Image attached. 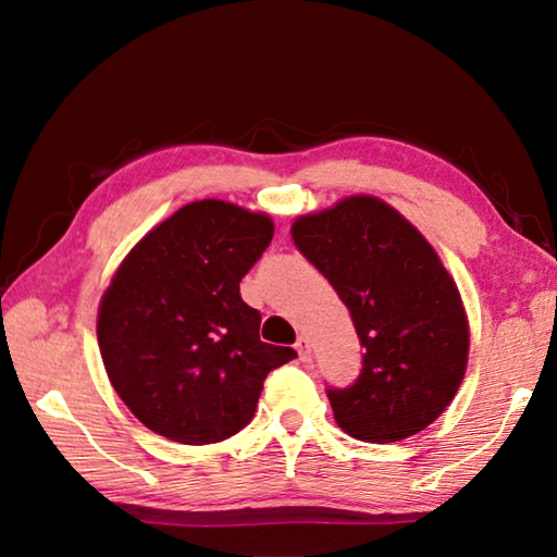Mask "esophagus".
I'll list each match as a JSON object with an SVG mask.
<instances>
[{
    "instance_id": "34e87169",
    "label": "esophagus",
    "mask_w": 557,
    "mask_h": 557,
    "mask_svg": "<svg viewBox=\"0 0 557 557\" xmlns=\"http://www.w3.org/2000/svg\"><path fill=\"white\" fill-rule=\"evenodd\" d=\"M295 348H297V354H299V361H305V363L312 361V344H309L307 336H299Z\"/></svg>"
}]
</instances>
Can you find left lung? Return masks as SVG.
Wrapping results in <instances>:
<instances>
[{
    "label": "left lung",
    "mask_w": 557,
    "mask_h": 557,
    "mask_svg": "<svg viewBox=\"0 0 557 557\" xmlns=\"http://www.w3.org/2000/svg\"><path fill=\"white\" fill-rule=\"evenodd\" d=\"M292 240L351 312L363 369L329 388L334 420L363 442H398L432 425L467 371L469 322L435 248L375 196H348L292 223Z\"/></svg>",
    "instance_id": "left-lung-1"
}]
</instances>
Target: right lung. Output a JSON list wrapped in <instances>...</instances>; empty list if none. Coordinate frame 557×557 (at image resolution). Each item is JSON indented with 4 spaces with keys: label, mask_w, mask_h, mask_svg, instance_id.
<instances>
[{
    "label": "right lung",
    "mask_w": 557,
    "mask_h": 557,
    "mask_svg": "<svg viewBox=\"0 0 557 557\" xmlns=\"http://www.w3.org/2000/svg\"><path fill=\"white\" fill-rule=\"evenodd\" d=\"M265 213L186 203L127 252L100 299L98 344L129 412L182 445L233 437L256 414L272 369L295 348L260 342V312L240 299L272 240Z\"/></svg>",
    "instance_id": "1"
}]
</instances>
